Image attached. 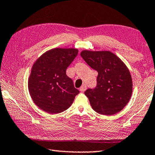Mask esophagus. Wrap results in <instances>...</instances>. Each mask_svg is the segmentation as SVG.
<instances>
[{"instance_id":"esophagus-1","label":"esophagus","mask_w":155,"mask_h":155,"mask_svg":"<svg viewBox=\"0 0 155 155\" xmlns=\"http://www.w3.org/2000/svg\"><path fill=\"white\" fill-rule=\"evenodd\" d=\"M86 89H87V86H86L85 85H83L82 86H81V87H80V89H79L80 91H82V92L85 91Z\"/></svg>"}]
</instances>
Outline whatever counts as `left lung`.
Segmentation results:
<instances>
[{"instance_id":"1","label":"left lung","mask_w":155,"mask_h":155,"mask_svg":"<svg viewBox=\"0 0 155 155\" xmlns=\"http://www.w3.org/2000/svg\"><path fill=\"white\" fill-rule=\"evenodd\" d=\"M81 57L98 73L97 85L85 91L92 108L103 115L120 112L130 100L132 79L125 64L110 51H83Z\"/></svg>"}]
</instances>
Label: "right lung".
Instances as JSON below:
<instances>
[{"label": "right lung", "instance_id": "1", "mask_svg": "<svg viewBox=\"0 0 155 155\" xmlns=\"http://www.w3.org/2000/svg\"><path fill=\"white\" fill-rule=\"evenodd\" d=\"M78 55L76 49L49 50L34 64L28 80L33 102L49 114L60 113L72 105L79 91L66 75V69Z\"/></svg>", "mask_w": 155, "mask_h": 155}]
</instances>
